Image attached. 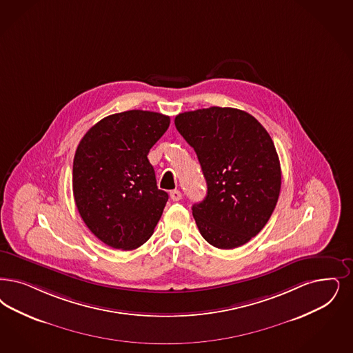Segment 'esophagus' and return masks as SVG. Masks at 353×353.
<instances>
[{
    "instance_id": "1",
    "label": "esophagus",
    "mask_w": 353,
    "mask_h": 353,
    "mask_svg": "<svg viewBox=\"0 0 353 353\" xmlns=\"http://www.w3.org/2000/svg\"><path fill=\"white\" fill-rule=\"evenodd\" d=\"M181 198H183V194H181L180 190L176 189V190H172V192H170V199H172V201L177 202V201H180Z\"/></svg>"
}]
</instances>
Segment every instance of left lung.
Here are the masks:
<instances>
[{
    "instance_id": "1",
    "label": "left lung",
    "mask_w": 353,
    "mask_h": 353,
    "mask_svg": "<svg viewBox=\"0 0 353 353\" xmlns=\"http://www.w3.org/2000/svg\"><path fill=\"white\" fill-rule=\"evenodd\" d=\"M174 125L206 179V198L192 208L201 234L219 249L250 241L279 198L281 170L270 134L252 114L221 107L183 112Z\"/></svg>"
}]
</instances>
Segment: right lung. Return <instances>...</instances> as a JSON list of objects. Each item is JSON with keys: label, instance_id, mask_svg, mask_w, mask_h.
<instances>
[{"label": "right lung", "instance_id": "1", "mask_svg": "<svg viewBox=\"0 0 353 353\" xmlns=\"http://www.w3.org/2000/svg\"><path fill=\"white\" fill-rule=\"evenodd\" d=\"M170 122L150 110L114 113L95 123L77 147L75 205L88 230L113 249L143 245L163 214L168 194L158 189L147 155Z\"/></svg>", "mask_w": 353, "mask_h": 353}]
</instances>
